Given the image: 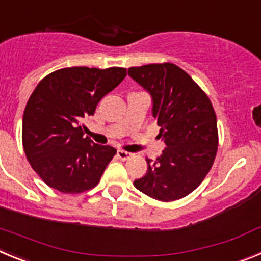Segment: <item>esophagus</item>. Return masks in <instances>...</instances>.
<instances>
[{
  "mask_svg": "<svg viewBox=\"0 0 261 261\" xmlns=\"http://www.w3.org/2000/svg\"><path fill=\"white\" fill-rule=\"evenodd\" d=\"M117 156H119L121 161H126V159H129L130 156H133V154L125 150H117Z\"/></svg>",
  "mask_w": 261,
  "mask_h": 261,
  "instance_id": "obj_1",
  "label": "esophagus"
}]
</instances>
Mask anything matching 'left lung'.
Wrapping results in <instances>:
<instances>
[{
	"label": "left lung",
	"mask_w": 261,
	"mask_h": 261,
	"mask_svg": "<svg viewBox=\"0 0 261 261\" xmlns=\"http://www.w3.org/2000/svg\"><path fill=\"white\" fill-rule=\"evenodd\" d=\"M128 75L151 96V114L166 144L155 161L146 158V174L133 184L159 201L181 199L200 186L216 158L218 132L213 106L175 64L129 68Z\"/></svg>",
	"instance_id": "obj_1"
}]
</instances>
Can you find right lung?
<instances>
[{
  "label": "right lung",
  "mask_w": 261,
  "mask_h": 261,
  "mask_svg": "<svg viewBox=\"0 0 261 261\" xmlns=\"http://www.w3.org/2000/svg\"><path fill=\"white\" fill-rule=\"evenodd\" d=\"M125 75L124 68L74 66L39 82L24 108L22 141L30 165L47 186L81 193L99 183L116 149L84 136L82 121Z\"/></svg>",
  "instance_id": "obj_1"
}]
</instances>
